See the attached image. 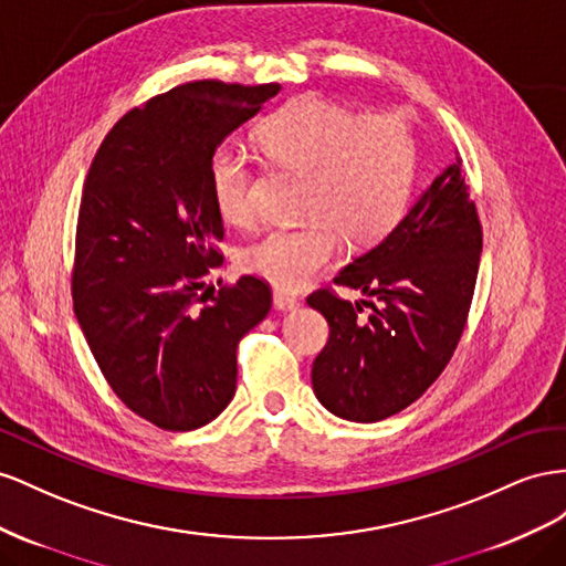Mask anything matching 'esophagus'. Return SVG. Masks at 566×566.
<instances>
[{
    "label": "esophagus",
    "mask_w": 566,
    "mask_h": 566,
    "mask_svg": "<svg viewBox=\"0 0 566 566\" xmlns=\"http://www.w3.org/2000/svg\"><path fill=\"white\" fill-rule=\"evenodd\" d=\"M272 303H274V308H277V311H296L301 305V301L294 294L282 292V289H274Z\"/></svg>",
    "instance_id": "obj_1"
}]
</instances>
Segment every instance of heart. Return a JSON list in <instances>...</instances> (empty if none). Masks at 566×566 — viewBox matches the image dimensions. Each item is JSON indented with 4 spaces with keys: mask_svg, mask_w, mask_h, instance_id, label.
Returning a JSON list of instances; mask_svg holds the SVG:
<instances>
[{
    "mask_svg": "<svg viewBox=\"0 0 566 566\" xmlns=\"http://www.w3.org/2000/svg\"><path fill=\"white\" fill-rule=\"evenodd\" d=\"M255 142L274 166L305 177L301 228L272 230L244 251V268L280 289H298L342 247L381 241L406 213L415 180V137L400 113H358L315 94L286 102L258 127ZM211 193L230 224L253 218L249 158L234 147L213 154Z\"/></svg>",
    "mask_w": 566,
    "mask_h": 566,
    "instance_id": "b5f03b06",
    "label": "heart"
}]
</instances>
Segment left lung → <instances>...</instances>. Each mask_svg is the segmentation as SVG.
Masks as SVG:
<instances>
[{"instance_id": "left-lung-1", "label": "left lung", "mask_w": 566, "mask_h": 566, "mask_svg": "<svg viewBox=\"0 0 566 566\" xmlns=\"http://www.w3.org/2000/svg\"><path fill=\"white\" fill-rule=\"evenodd\" d=\"M479 258L481 224L458 158L375 249L334 277L377 305H353L327 289L308 296L329 322L313 363L322 406L348 422H379L422 396L460 342ZM363 304L374 305L367 321L357 317Z\"/></svg>"}]
</instances>
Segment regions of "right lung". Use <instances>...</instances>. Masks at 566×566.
I'll return each mask as SVG.
<instances>
[{
  "label": "right lung",
  "mask_w": 566,
  "mask_h": 566,
  "mask_svg": "<svg viewBox=\"0 0 566 566\" xmlns=\"http://www.w3.org/2000/svg\"><path fill=\"white\" fill-rule=\"evenodd\" d=\"M277 92L199 80L154 96L113 125L87 172L75 317L111 389L160 429H199L230 406L237 346L270 313L251 274L206 289L224 237L208 168Z\"/></svg>",
  "instance_id": "add662e5"
}]
</instances>
